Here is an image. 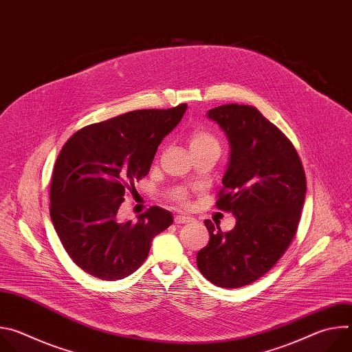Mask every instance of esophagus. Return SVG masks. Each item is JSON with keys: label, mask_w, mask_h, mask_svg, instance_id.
Segmentation results:
<instances>
[{"label": "esophagus", "mask_w": 352, "mask_h": 352, "mask_svg": "<svg viewBox=\"0 0 352 352\" xmlns=\"http://www.w3.org/2000/svg\"><path fill=\"white\" fill-rule=\"evenodd\" d=\"M192 221V219L190 217H186V216H175L174 217V223L175 224H188V223H190Z\"/></svg>", "instance_id": "obj_1"}]
</instances>
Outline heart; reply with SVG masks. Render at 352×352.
<instances>
[{"mask_svg":"<svg viewBox=\"0 0 352 352\" xmlns=\"http://www.w3.org/2000/svg\"><path fill=\"white\" fill-rule=\"evenodd\" d=\"M188 144L190 153H205L213 152L220 153V142L219 139L206 128H197L193 129L188 136ZM171 200L181 208L189 206V195L184 189H175L171 193Z\"/></svg>","mask_w":352,"mask_h":352,"instance_id":"obj_1","label":"heart"}]
</instances>
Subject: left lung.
<instances>
[{
    "mask_svg": "<svg viewBox=\"0 0 352 352\" xmlns=\"http://www.w3.org/2000/svg\"><path fill=\"white\" fill-rule=\"evenodd\" d=\"M208 117L226 132L231 147L216 208L232 213L236 223L223 232L206 220L210 239L196 263L217 287L238 288L266 274L288 249L307 177L291 140L254 106L224 104Z\"/></svg>",
    "mask_w": 352,
    "mask_h": 352,
    "instance_id": "1",
    "label": "left lung"
}]
</instances>
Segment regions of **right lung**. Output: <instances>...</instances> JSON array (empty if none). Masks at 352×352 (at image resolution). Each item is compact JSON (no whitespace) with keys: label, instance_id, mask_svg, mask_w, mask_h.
I'll list each match as a JSON object with an SVG mask.
<instances>
[{"label":"right lung","instance_id":"obj_1","mask_svg":"<svg viewBox=\"0 0 352 352\" xmlns=\"http://www.w3.org/2000/svg\"><path fill=\"white\" fill-rule=\"evenodd\" d=\"M185 110L186 104L129 111L83 126L63 146L50 185V216L69 258L90 276L128 277L146 261L153 238L173 224L171 212L159 206L136 223L117 214Z\"/></svg>","mask_w":352,"mask_h":352}]
</instances>
